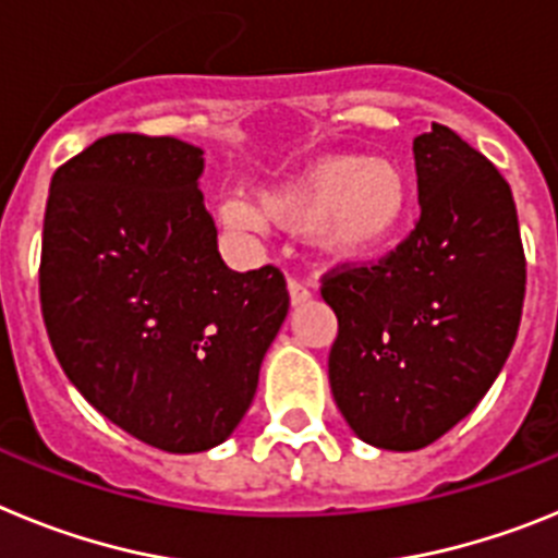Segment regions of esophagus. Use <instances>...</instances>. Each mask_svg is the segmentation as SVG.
I'll return each instance as SVG.
<instances>
[{"mask_svg": "<svg viewBox=\"0 0 558 558\" xmlns=\"http://www.w3.org/2000/svg\"><path fill=\"white\" fill-rule=\"evenodd\" d=\"M288 290H290V302L293 304H304L307 299H313V288L304 284L302 279H293V276L288 279Z\"/></svg>", "mask_w": 558, "mask_h": 558, "instance_id": "1", "label": "esophagus"}]
</instances>
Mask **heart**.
Listing matches in <instances>:
<instances>
[{
    "label": "heart",
    "instance_id": "1",
    "mask_svg": "<svg viewBox=\"0 0 558 558\" xmlns=\"http://www.w3.org/2000/svg\"><path fill=\"white\" fill-rule=\"evenodd\" d=\"M411 175L391 156L335 153L293 179L259 195V215L284 229H313L315 243L335 259L379 254L411 220ZM259 215L240 198H226L218 218L231 231H254Z\"/></svg>",
    "mask_w": 558,
    "mask_h": 558
}]
</instances>
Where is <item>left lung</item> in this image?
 I'll return each instance as SVG.
<instances>
[{
    "instance_id": "obj_1",
    "label": "left lung",
    "mask_w": 558,
    "mask_h": 558,
    "mask_svg": "<svg viewBox=\"0 0 558 558\" xmlns=\"http://www.w3.org/2000/svg\"><path fill=\"white\" fill-rule=\"evenodd\" d=\"M418 215L377 263L324 274L329 386L363 441L422 450L470 416L517 340L525 251L497 167L450 128L413 140Z\"/></svg>"
}]
</instances>
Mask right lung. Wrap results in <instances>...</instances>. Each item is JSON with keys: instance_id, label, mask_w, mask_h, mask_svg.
<instances>
[{"instance_id": "obj_1", "label": "right lung", "mask_w": 558, "mask_h": 558, "mask_svg": "<svg viewBox=\"0 0 558 558\" xmlns=\"http://www.w3.org/2000/svg\"><path fill=\"white\" fill-rule=\"evenodd\" d=\"M201 172V147L111 133L58 167L44 211L38 293L63 374L165 452L231 436L290 307L276 265L226 268Z\"/></svg>"}]
</instances>
